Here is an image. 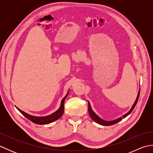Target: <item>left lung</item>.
<instances>
[{"label": "left lung", "instance_id": "left-lung-1", "mask_svg": "<svg viewBox=\"0 0 153 153\" xmlns=\"http://www.w3.org/2000/svg\"><path fill=\"white\" fill-rule=\"evenodd\" d=\"M139 93H140V89H139V90L137 97V98H136L135 101L134 105H133L131 108L130 109V110H129V111L128 113H126L125 115L123 116V118H126V116H128L129 114H130L133 111V110L134 109L135 106H136V105H137V102L138 101V99H139ZM88 103H89L88 104V110H89V114L90 117L92 118V120H94V121L96 122L97 123H99V124H100V125H102V126H112V125L115 124V123H116L119 122L120 121H121V120H122V118H121V117H120V118L116 119V120H112V121H105V120H103L100 118H99V117L93 111L91 107L90 103L89 102H88Z\"/></svg>", "mask_w": 153, "mask_h": 153}]
</instances>
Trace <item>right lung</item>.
<instances>
[{
    "label": "right lung",
    "instance_id": "add662e5",
    "mask_svg": "<svg viewBox=\"0 0 153 153\" xmlns=\"http://www.w3.org/2000/svg\"><path fill=\"white\" fill-rule=\"evenodd\" d=\"M68 95V93H67V95L62 99V100L61 105H60L59 109L56 110V112H54V113L51 114L47 116H45V117L33 116L28 114H26L24 112H23L22 110H21L20 109H19L18 108H17V109L25 117V118H27L28 120H30V121H31L32 122L37 123V124H39V125L47 124V123H51L54 121H56V120H57L58 118H60V117L62 116L63 113H64V100H65V99H66Z\"/></svg>",
    "mask_w": 153,
    "mask_h": 153
}]
</instances>
